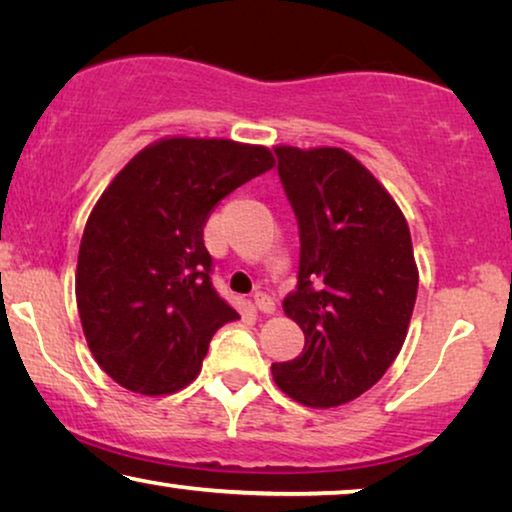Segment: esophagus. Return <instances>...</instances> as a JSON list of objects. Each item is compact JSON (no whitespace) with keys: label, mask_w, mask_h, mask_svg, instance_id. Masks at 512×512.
<instances>
[{"label":"esophagus","mask_w":512,"mask_h":512,"mask_svg":"<svg viewBox=\"0 0 512 512\" xmlns=\"http://www.w3.org/2000/svg\"><path fill=\"white\" fill-rule=\"evenodd\" d=\"M253 305L259 312H264V315H271V312H276V301H273L266 292H255Z\"/></svg>","instance_id":"1"}]
</instances>
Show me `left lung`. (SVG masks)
Here are the masks:
<instances>
[{"label":"left lung","instance_id":"left-lung-1","mask_svg":"<svg viewBox=\"0 0 512 512\" xmlns=\"http://www.w3.org/2000/svg\"><path fill=\"white\" fill-rule=\"evenodd\" d=\"M299 220V287L282 301L303 352L273 381L305 407H340L384 377L407 338L418 266L404 213L340 147H273Z\"/></svg>","mask_w":512,"mask_h":512}]
</instances>
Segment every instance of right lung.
Segmentation results:
<instances>
[{"label":"right lung","instance_id":"right-lung-1","mask_svg":"<svg viewBox=\"0 0 512 512\" xmlns=\"http://www.w3.org/2000/svg\"><path fill=\"white\" fill-rule=\"evenodd\" d=\"M273 165L262 144L170 135L98 197L75 299L91 354L119 386L158 398L200 375L213 333L239 319L211 285L204 225L223 197Z\"/></svg>","mask_w":512,"mask_h":512}]
</instances>
